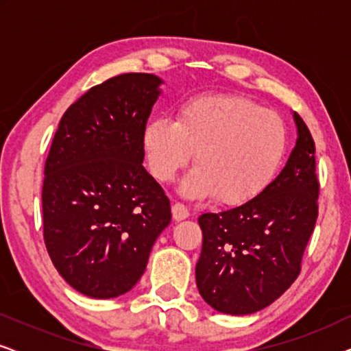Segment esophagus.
Instances as JSON below:
<instances>
[{"mask_svg":"<svg viewBox=\"0 0 351 351\" xmlns=\"http://www.w3.org/2000/svg\"><path fill=\"white\" fill-rule=\"evenodd\" d=\"M190 215L189 208L184 203H174L172 204V217L176 220H184Z\"/></svg>","mask_w":351,"mask_h":351,"instance_id":"1","label":"esophagus"}]
</instances>
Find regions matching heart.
<instances>
[{
	"label": "heart",
	"instance_id": "1",
	"mask_svg": "<svg viewBox=\"0 0 351 351\" xmlns=\"http://www.w3.org/2000/svg\"><path fill=\"white\" fill-rule=\"evenodd\" d=\"M142 145L156 180H174L195 153L196 169L182 185L185 193H214L219 203L241 204L276 174L287 129L276 112L243 95H199L180 105L176 121H148Z\"/></svg>",
	"mask_w": 351,
	"mask_h": 351
}]
</instances>
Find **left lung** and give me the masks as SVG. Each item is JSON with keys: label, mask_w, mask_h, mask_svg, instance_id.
<instances>
[{"label": "left lung", "mask_w": 351, "mask_h": 351, "mask_svg": "<svg viewBox=\"0 0 351 351\" xmlns=\"http://www.w3.org/2000/svg\"><path fill=\"white\" fill-rule=\"evenodd\" d=\"M299 138L285 169L256 198L222 213L201 214L203 247L196 286L214 310L249 315L289 289L318 219L315 141L294 113Z\"/></svg>", "instance_id": "left-lung-1"}]
</instances>
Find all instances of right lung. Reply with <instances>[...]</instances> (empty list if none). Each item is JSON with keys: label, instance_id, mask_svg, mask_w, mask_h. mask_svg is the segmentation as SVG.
Segmentation results:
<instances>
[{"label": "right lung", "instance_id": "1", "mask_svg": "<svg viewBox=\"0 0 351 351\" xmlns=\"http://www.w3.org/2000/svg\"><path fill=\"white\" fill-rule=\"evenodd\" d=\"M161 80L123 73L71 104L52 138L43 179V237L60 276L81 294L131 291L171 203L142 166V132Z\"/></svg>", "mask_w": 351, "mask_h": 351}]
</instances>
